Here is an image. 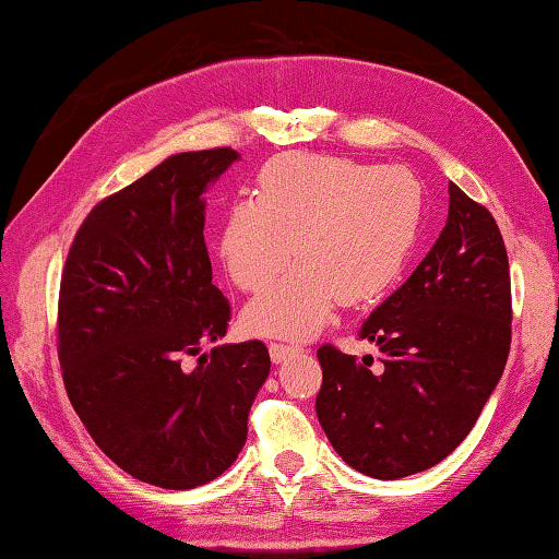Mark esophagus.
<instances>
[{
  "label": "esophagus",
  "mask_w": 559,
  "mask_h": 559,
  "mask_svg": "<svg viewBox=\"0 0 559 559\" xmlns=\"http://www.w3.org/2000/svg\"><path fill=\"white\" fill-rule=\"evenodd\" d=\"M304 353V347L299 345H289V343H270V357L272 362L280 365V362H287L289 357Z\"/></svg>",
  "instance_id": "obj_1"
}]
</instances>
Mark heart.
Instances as JSON below:
<instances>
[{
	"instance_id": "heart-1",
	"label": "heart",
	"mask_w": 559,
	"mask_h": 559,
	"mask_svg": "<svg viewBox=\"0 0 559 559\" xmlns=\"http://www.w3.org/2000/svg\"><path fill=\"white\" fill-rule=\"evenodd\" d=\"M420 224V187L399 165L289 155L262 167L258 197L230 202L218 258L236 287L258 292L292 258L299 262L243 311L272 338H309L343 301L365 307L392 287Z\"/></svg>"
}]
</instances>
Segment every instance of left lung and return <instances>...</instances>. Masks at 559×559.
Listing matches in <instances>:
<instances>
[{"instance_id":"8db88e82","label":"left lung","mask_w":559,"mask_h":559,"mask_svg":"<svg viewBox=\"0 0 559 559\" xmlns=\"http://www.w3.org/2000/svg\"><path fill=\"white\" fill-rule=\"evenodd\" d=\"M433 248L360 335L379 360L319 347L316 416L335 452L374 479L438 465L467 438L497 389L511 347L507 246L487 209L448 185Z\"/></svg>"}]
</instances>
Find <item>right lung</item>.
<instances>
[{"instance_id":"add662e5","label":"right lung","mask_w":559,"mask_h":559,"mask_svg":"<svg viewBox=\"0 0 559 559\" xmlns=\"http://www.w3.org/2000/svg\"><path fill=\"white\" fill-rule=\"evenodd\" d=\"M240 155L177 153L104 199L68 252L58 357L70 404L131 477L194 489L234 465L270 374L265 343H224L230 307L212 284L204 192Z\"/></svg>"}]
</instances>
